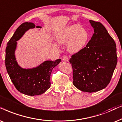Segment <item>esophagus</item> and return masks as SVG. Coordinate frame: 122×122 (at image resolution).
<instances>
[{
	"mask_svg": "<svg viewBox=\"0 0 122 122\" xmlns=\"http://www.w3.org/2000/svg\"><path fill=\"white\" fill-rule=\"evenodd\" d=\"M63 61H69V58L68 57V56L67 55H65L63 57Z\"/></svg>",
	"mask_w": 122,
	"mask_h": 122,
	"instance_id": "1",
	"label": "esophagus"
}]
</instances>
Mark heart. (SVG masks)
Wrapping results in <instances>:
<instances>
[{
	"label": "heart",
	"mask_w": 122,
	"mask_h": 122,
	"mask_svg": "<svg viewBox=\"0 0 122 122\" xmlns=\"http://www.w3.org/2000/svg\"><path fill=\"white\" fill-rule=\"evenodd\" d=\"M88 39V33L79 25H73L68 27L57 37L59 43L68 44V50L72 53H76L81 50L86 45ZM53 46L58 47L56 44H54Z\"/></svg>",
	"instance_id": "heart-1"
}]
</instances>
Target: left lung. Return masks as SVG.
<instances>
[{"label": "left lung", "mask_w": 122, "mask_h": 122, "mask_svg": "<svg viewBox=\"0 0 122 122\" xmlns=\"http://www.w3.org/2000/svg\"><path fill=\"white\" fill-rule=\"evenodd\" d=\"M94 34L86 47L71 56L73 83L83 92L105 88L117 64L116 44L100 22L90 20Z\"/></svg>", "instance_id": "obj_1"}]
</instances>
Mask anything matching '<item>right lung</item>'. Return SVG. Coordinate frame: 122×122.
I'll return each mask as SVG.
<instances>
[{
	"label": "right lung",
	"instance_id": "1",
	"mask_svg": "<svg viewBox=\"0 0 122 122\" xmlns=\"http://www.w3.org/2000/svg\"><path fill=\"white\" fill-rule=\"evenodd\" d=\"M35 27L32 22H25L20 25L8 42L5 49V67L11 81L18 91L29 96L41 95L50 88L51 71L61 61V59L55 61H45L32 69H23L18 64L15 55L16 41L26 31Z\"/></svg>",
	"mask_w": 122,
	"mask_h": 122
}]
</instances>
